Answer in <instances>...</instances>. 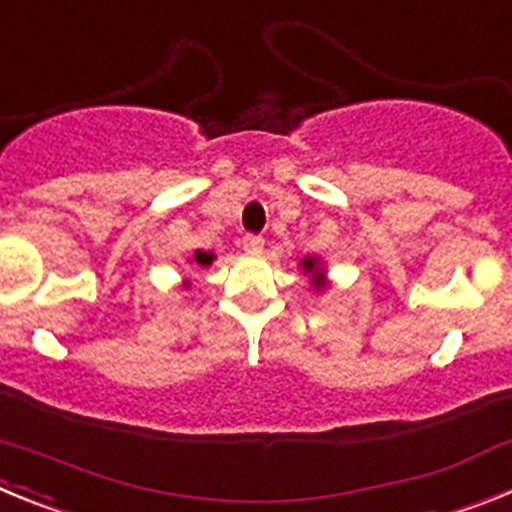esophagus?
<instances>
[{
    "mask_svg": "<svg viewBox=\"0 0 512 512\" xmlns=\"http://www.w3.org/2000/svg\"><path fill=\"white\" fill-rule=\"evenodd\" d=\"M241 243L248 253H259L261 248H264V238H261V235H253V233L243 235Z\"/></svg>",
    "mask_w": 512,
    "mask_h": 512,
    "instance_id": "34e87169",
    "label": "esophagus"
}]
</instances>
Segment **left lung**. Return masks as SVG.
<instances>
[{
	"mask_svg": "<svg viewBox=\"0 0 512 512\" xmlns=\"http://www.w3.org/2000/svg\"><path fill=\"white\" fill-rule=\"evenodd\" d=\"M302 264H305V269H307V271H310L312 266H315V264H312L310 259H305V261H302ZM315 284H318V287H323V282H320V279H318V282H315Z\"/></svg>",
	"mask_w": 512,
	"mask_h": 512,
	"instance_id": "1",
	"label": "left lung"
}]
</instances>
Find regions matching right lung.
<instances>
[{"label":"right lung","mask_w":512,"mask_h":512,"mask_svg":"<svg viewBox=\"0 0 512 512\" xmlns=\"http://www.w3.org/2000/svg\"><path fill=\"white\" fill-rule=\"evenodd\" d=\"M194 261H197L200 266H210L212 264V253L197 251V253H194Z\"/></svg>","instance_id":"obj_1"}]
</instances>
